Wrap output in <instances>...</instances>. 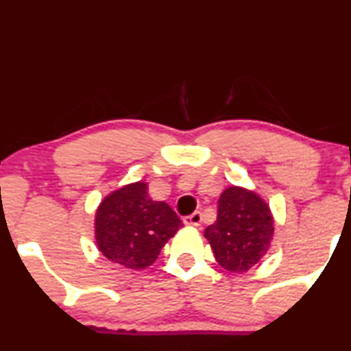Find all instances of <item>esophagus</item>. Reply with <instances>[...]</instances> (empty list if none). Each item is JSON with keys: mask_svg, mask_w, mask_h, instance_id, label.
<instances>
[{"mask_svg": "<svg viewBox=\"0 0 351 351\" xmlns=\"http://www.w3.org/2000/svg\"><path fill=\"white\" fill-rule=\"evenodd\" d=\"M184 223L186 226H193V227H197L201 226V221H202V214L199 213V210H196V213H193L191 216H186L183 219Z\"/></svg>", "mask_w": 351, "mask_h": 351, "instance_id": "34e87169", "label": "esophagus"}]
</instances>
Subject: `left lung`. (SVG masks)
<instances>
[{
  "label": "left lung",
  "mask_w": 351,
  "mask_h": 351,
  "mask_svg": "<svg viewBox=\"0 0 351 351\" xmlns=\"http://www.w3.org/2000/svg\"><path fill=\"white\" fill-rule=\"evenodd\" d=\"M269 208L256 193L232 186L217 201V221L204 230L223 269L245 273L268 252L273 237Z\"/></svg>",
  "instance_id": "8db88e82"
}]
</instances>
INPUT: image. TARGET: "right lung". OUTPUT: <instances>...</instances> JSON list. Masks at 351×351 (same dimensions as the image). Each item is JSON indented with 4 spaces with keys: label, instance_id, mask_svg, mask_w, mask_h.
<instances>
[{
    "label": "right lung",
    "instance_id": "add662e5",
    "mask_svg": "<svg viewBox=\"0 0 351 351\" xmlns=\"http://www.w3.org/2000/svg\"><path fill=\"white\" fill-rule=\"evenodd\" d=\"M183 227L167 202L152 201L147 184H128L101 202L96 213V243L108 260L125 268L142 269Z\"/></svg>",
    "mask_w": 351,
    "mask_h": 351
}]
</instances>
